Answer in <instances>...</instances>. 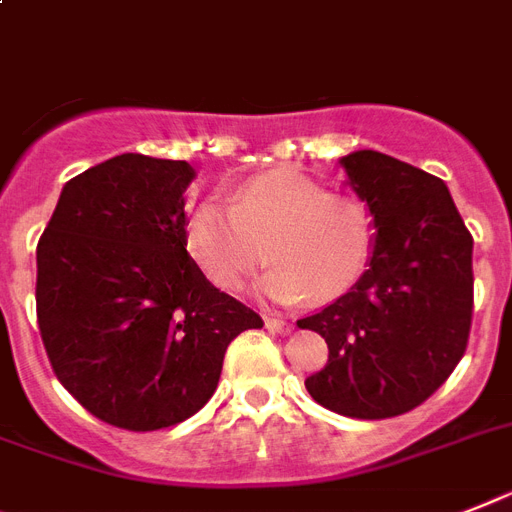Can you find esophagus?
I'll return each instance as SVG.
<instances>
[{
  "mask_svg": "<svg viewBox=\"0 0 512 512\" xmlns=\"http://www.w3.org/2000/svg\"><path fill=\"white\" fill-rule=\"evenodd\" d=\"M266 327L277 332V335H290L293 332V324L285 322V319H277V316H266Z\"/></svg>",
  "mask_w": 512,
  "mask_h": 512,
  "instance_id": "esophagus-1",
  "label": "esophagus"
}]
</instances>
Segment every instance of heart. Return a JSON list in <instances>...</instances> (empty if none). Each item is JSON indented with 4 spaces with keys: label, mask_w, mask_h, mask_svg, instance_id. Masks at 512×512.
Here are the masks:
<instances>
[{
    "label": "heart",
    "mask_w": 512,
    "mask_h": 512,
    "mask_svg": "<svg viewBox=\"0 0 512 512\" xmlns=\"http://www.w3.org/2000/svg\"><path fill=\"white\" fill-rule=\"evenodd\" d=\"M190 259L219 290H238L269 256L266 295L293 303L335 301L369 269L374 222L363 201L298 172L253 177L232 190L230 204L211 196L185 219Z\"/></svg>",
    "instance_id": "heart-1"
}]
</instances>
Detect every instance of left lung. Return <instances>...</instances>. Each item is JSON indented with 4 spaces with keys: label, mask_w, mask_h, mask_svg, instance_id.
I'll return each instance as SVG.
<instances>
[{
    "label": "left lung",
    "mask_w": 512,
    "mask_h": 512,
    "mask_svg": "<svg viewBox=\"0 0 512 512\" xmlns=\"http://www.w3.org/2000/svg\"><path fill=\"white\" fill-rule=\"evenodd\" d=\"M340 164L374 214L377 246L348 293L298 319L329 348L306 390L340 416L392 418L432 398L466 353L474 238L439 177L379 151Z\"/></svg>",
    "instance_id": "left-lung-1"
}]
</instances>
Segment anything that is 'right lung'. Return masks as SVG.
<instances>
[{
    "label": "right lung",
    "mask_w": 512,
    "mask_h": 512,
    "mask_svg": "<svg viewBox=\"0 0 512 512\" xmlns=\"http://www.w3.org/2000/svg\"><path fill=\"white\" fill-rule=\"evenodd\" d=\"M188 162L120 154L65 183L36 246V319L54 377L128 432L209 403L225 350L264 327L185 246Z\"/></svg>",
    "instance_id": "obj_1"
}]
</instances>
